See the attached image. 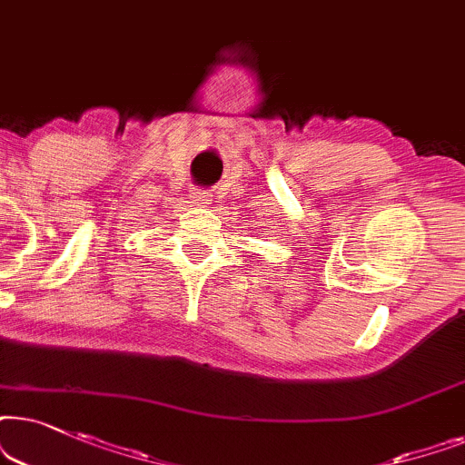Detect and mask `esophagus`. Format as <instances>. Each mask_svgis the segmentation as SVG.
Segmentation results:
<instances>
[{"mask_svg":"<svg viewBox=\"0 0 465 465\" xmlns=\"http://www.w3.org/2000/svg\"><path fill=\"white\" fill-rule=\"evenodd\" d=\"M191 202L197 203V206H200V203H210V193H208V191L197 189V191H193V193H191Z\"/></svg>","mask_w":465,"mask_h":465,"instance_id":"obj_1","label":"esophagus"}]
</instances>
